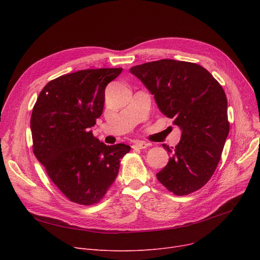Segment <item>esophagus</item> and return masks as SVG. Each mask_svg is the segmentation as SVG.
<instances>
[{
    "label": "esophagus",
    "instance_id": "34e87169",
    "mask_svg": "<svg viewBox=\"0 0 260 260\" xmlns=\"http://www.w3.org/2000/svg\"><path fill=\"white\" fill-rule=\"evenodd\" d=\"M147 146H148L147 143H145L143 141H137V142H135V144L133 145V148H135V149H143V148H146Z\"/></svg>",
    "mask_w": 260,
    "mask_h": 260
}]
</instances>
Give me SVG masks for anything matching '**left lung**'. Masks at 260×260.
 <instances>
[{"label": "left lung", "instance_id": "obj_1", "mask_svg": "<svg viewBox=\"0 0 260 260\" xmlns=\"http://www.w3.org/2000/svg\"><path fill=\"white\" fill-rule=\"evenodd\" d=\"M129 72L154 94L161 113L182 131L167 167L156 176L177 196L208 183L220 161L230 132L228 101L222 86L204 67L162 59L132 67Z\"/></svg>", "mask_w": 260, "mask_h": 260}]
</instances>
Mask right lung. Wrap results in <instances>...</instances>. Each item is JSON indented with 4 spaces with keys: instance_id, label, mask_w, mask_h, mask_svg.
Instances as JSON below:
<instances>
[{
    "instance_id": "obj_1",
    "label": "right lung",
    "mask_w": 260,
    "mask_h": 260,
    "mask_svg": "<svg viewBox=\"0 0 260 260\" xmlns=\"http://www.w3.org/2000/svg\"><path fill=\"white\" fill-rule=\"evenodd\" d=\"M122 68L67 74L49 81L32 108V151L50 180L73 202L98 203L115 182L131 146L105 145L90 131L102 115L105 87Z\"/></svg>"
}]
</instances>
